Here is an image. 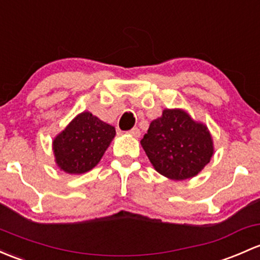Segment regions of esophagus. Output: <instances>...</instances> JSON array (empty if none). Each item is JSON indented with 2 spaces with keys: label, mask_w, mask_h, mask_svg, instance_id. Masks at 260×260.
I'll list each match as a JSON object with an SVG mask.
<instances>
[{
  "label": "esophagus",
  "mask_w": 260,
  "mask_h": 260,
  "mask_svg": "<svg viewBox=\"0 0 260 260\" xmlns=\"http://www.w3.org/2000/svg\"><path fill=\"white\" fill-rule=\"evenodd\" d=\"M128 135L132 136V137H135V138H138L139 136H141V131H139L138 128H132V129L128 132Z\"/></svg>",
  "instance_id": "1"
}]
</instances>
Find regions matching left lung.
Listing matches in <instances>:
<instances>
[{
  "label": "left lung",
  "mask_w": 260,
  "mask_h": 260,
  "mask_svg": "<svg viewBox=\"0 0 260 260\" xmlns=\"http://www.w3.org/2000/svg\"><path fill=\"white\" fill-rule=\"evenodd\" d=\"M141 144L155 171L173 180L196 177L214 154L208 127L182 108L163 109Z\"/></svg>",
  "instance_id": "obj_1"
}]
</instances>
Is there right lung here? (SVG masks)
I'll return each mask as SVG.
<instances>
[{
	"label": "right lung",
	"instance_id": "1",
	"mask_svg": "<svg viewBox=\"0 0 260 260\" xmlns=\"http://www.w3.org/2000/svg\"><path fill=\"white\" fill-rule=\"evenodd\" d=\"M116 136V128L91 112L77 114L52 141L54 162L64 173L83 174L93 169Z\"/></svg>",
	"mask_w": 260,
	"mask_h": 260
}]
</instances>
